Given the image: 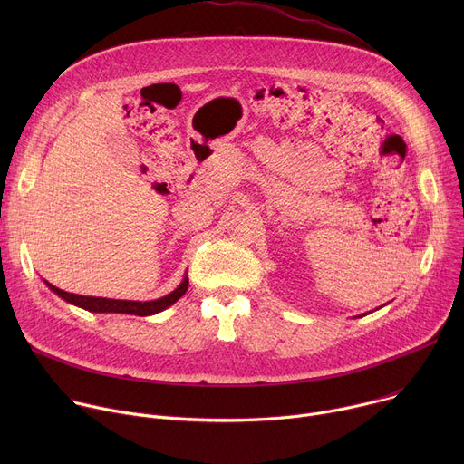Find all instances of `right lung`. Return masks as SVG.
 <instances>
[{
    "mask_svg": "<svg viewBox=\"0 0 464 464\" xmlns=\"http://www.w3.org/2000/svg\"><path fill=\"white\" fill-rule=\"evenodd\" d=\"M47 285V288L51 292H54L58 297H62L65 303L75 304L79 308H84L88 312H97V314H130V315H154L160 314L163 310H167L169 306H172L188 288V277L187 274L183 276V281L178 285L176 290H172L170 294L154 299V301H121V299H106V297H86V295H77V294H70L63 292L56 286H53L51 283L44 281Z\"/></svg>",
    "mask_w": 464,
    "mask_h": 464,
    "instance_id": "1",
    "label": "right lung"
}]
</instances>
